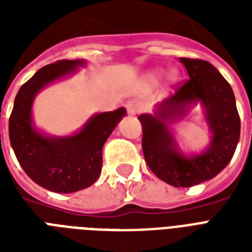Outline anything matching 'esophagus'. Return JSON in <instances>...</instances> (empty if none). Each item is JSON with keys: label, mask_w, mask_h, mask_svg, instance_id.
I'll return each mask as SVG.
<instances>
[{"label": "esophagus", "mask_w": 252, "mask_h": 252, "mask_svg": "<svg viewBox=\"0 0 252 252\" xmlns=\"http://www.w3.org/2000/svg\"><path fill=\"white\" fill-rule=\"evenodd\" d=\"M126 107L129 115H136L137 112L141 111V103L138 102V100H129V102L126 104Z\"/></svg>", "instance_id": "1"}]
</instances>
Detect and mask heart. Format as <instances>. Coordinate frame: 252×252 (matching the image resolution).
Listing matches in <instances>:
<instances>
[{
  "instance_id": "1",
  "label": "heart",
  "mask_w": 252,
  "mask_h": 252,
  "mask_svg": "<svg viewBox=\"0 0 252 252\" xmlns=\"http://www.w3.org/2000/svg\"><path fill=\"white\" fill-rule=\"evenodd\" d=\"M162 77H163V70L157 69V70H153V72H149L146 74V81L152 85H157L161 82ZM176 78H178V77H176L175 73H171V74H170V80L171 81H176Z\"/></svg>"
}]
</instances>
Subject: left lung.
Instances as JSON below:
<instances>
[{
	"mask_svg": "<svg viewBox=\"0 0 252 252\" xmlns=\"http://www.w3.org/2000/svg\"><path fill=\"white\" fill-rule=\"evenodd\" d=\"M189 80L170 98L157 103L153 114H141L142 152L150 170L174 187H192L215 178L234 156L241 134L233 89L208 61L179 57ZM197 104L211 132L200 154H184L169 126Z\"/></svg>",
	"mask_w": 252,
	"mask_h": 252,
	"instance_id": "8db88e82",
	"label": "left lung"
}]
</instances>
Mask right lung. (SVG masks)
I'll use <instances>...</instances> for the list:
<instances>
[{"label": "right lung", "mask_w": 252, "mask_h": 252, "mask_svg": "<svg viewBox=\"0 0 252 252\" xmlns=\"http://www.w3.org/2000/svg\"><path fill=\"white\" fill-rule=\"evenodd\" d=\"M86 65V60H60L39 69L19 89L9 119L10 144L19 165L35 183L57 193H72L96 182L103 145L126 115L124 107L98 112L68 136L47 134L37 128L32 116L36 95Z\"/></svg>", "instance_id": "1"}]
</instances>
